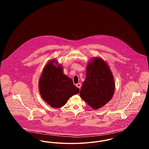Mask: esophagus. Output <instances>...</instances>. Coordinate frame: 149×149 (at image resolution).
Returning <instances> with one entry per match:
<instances>
[{
  "instance_id": "esophagus-1",
  "label": "esophagus",
  "mask_w": 149,
  "mask_h": 149,
  "mask_svg": "<svg viewBox=\"0 0 149 149\" xmlns=\"http://www.w3.org/2000/svg\"><path fill=\"white\" fill-rule=\"evenodd\" d=\"M76 86L78 87V88H79V89H80V88H81V83H78V84H76Z\"/></svg>"
}]
</instances>
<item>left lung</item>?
<instances>
[{"instance_id":"left-lung-1","label":"left lung","mask_w":149,"mask_h":149,"mask_svg":"<svg viewBox=\"0 0 149 149\" xmlns=\"http://www.w3.org/2000/svg\"><path fill=\"white\" fill-rule=\"evenodd\" d=\"M86 68V78L80 95L89 106L97 110L105 106L113 96V75L108 64L98 57H93Z\"/></svg>"}]
</instances>
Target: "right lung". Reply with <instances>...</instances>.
<instances>
[{"label": "right lung", "instance_id": "1", "mask_svg": "<svg viewBox=\"0 0 149 149\" xmlns=\"http://www.w3.org/2000/svg\"><path fill=\"white\" fill-rule=\"evenodd\" d=\"M43 100L53 108L64 106L72 95L79 92L71 78L64 74V69L55 59L50 60L43 69L38 81Z\"/></svg>", "mask_w": 149, "mask_h": 149}]
</instances>
